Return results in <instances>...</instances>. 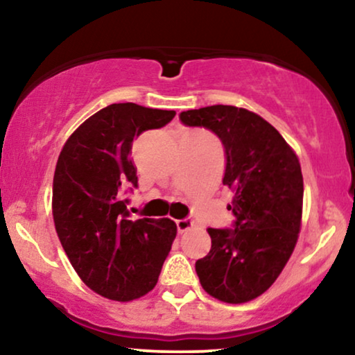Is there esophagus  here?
Masks as SVG:
<instances>
[{
	"label": "esophagus",
	"instance_id": "34e87169",
	"mask_svg": "<svg viewBox=\"0 0 355 355\" xmlns=\"http://www.w3.org/2000/svg\"><path fill=\"white\" fill-rule=\"evenodd\" d=\"M176 226H178L179 232H184V231L191 230V227L193 226V221L191 220V218H182V220H176Z\"/></svg>",
	"mask_w": 355,
	"mask_h": 355
}]
</instances>
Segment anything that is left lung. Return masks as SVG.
<instances>
[{
  "mask_svg": "<svg viewBox=\"0 0 355 355\" xmlns=\"http://www.w3.org/2000/svg\"><path fill=\"white\" fill-rule=\"evenodd\" d=\"M189 128L211 130L225 147L223 184L234 189L231 227H208L211 249L196 261L202 288L242 304L275 283L293 254L302 218L300 163L281 134L259 114L230 105L187 110Z\"/></svg>",
  "mask_w": 355,
  "mask_h": 355,
  "instance_id": "8db88e82",
  "label": "left lung"
}]
</instances>
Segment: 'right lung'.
Returning a JSON list of instances; mask_svg holds the SVG:
<instances>
[{
    "label": "right lung",
    "mask_w": 355,
    "mask_h": 355,
    "mask_svg": "<svg viewBox=\"0 0 355 355\" xmlns=\"http://www.w3.org/2000/svg\"><path fill=\"white\" fill-rule=\"evenodd\" d=\"M173 110L113 103L67 139L53 178V220L80 279L106 299L128 302L157 284L176 237L169 218L129 220L128 192L137 187L129 157L134 139L166 125Z\"/></svg>",
    "instance_id": "add662e5"
}]
</instances>
